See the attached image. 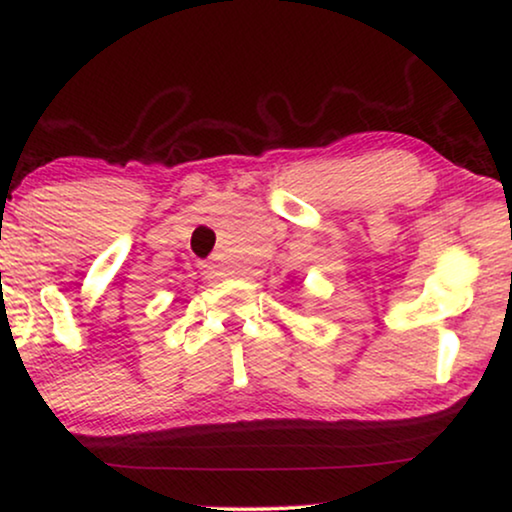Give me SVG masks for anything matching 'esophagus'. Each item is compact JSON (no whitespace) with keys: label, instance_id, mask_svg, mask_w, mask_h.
Wrapping results in <instances>:
<instances>
[{"label":"esophagus","instance_id":"34e87169","mask_svg":"<svg viewBox=\"0 0 512 512\" xmlns=\"http://www.w3.org/2000/svg\"><path fill=\"white\" fill-rule=\"evenodd\" d=\"M202 268H205L207 275H226V268L221 263H205Z\"/></svg>","mask_w":512,"mask_h":512}]
</instances>
